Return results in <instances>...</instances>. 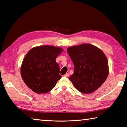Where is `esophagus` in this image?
I'll use <instances>...</instances> for the list:
<instances>
[{
  "label": "esophagus",
  "instance_id": "esophagus-1",
  "mask_svg": "<svg viewBox=\"0 0 127 127\" xmlns=\"http://www.w3.org/2000/svg\"><path fill=\"white\" fill-rule=\"evenodd\" d=\"M69 75H70V74H69V73H66L65 75H64V77H69Z\"/></svg>",
  "mask_w": 127,
  "mask_h": 127
}]
</instances>
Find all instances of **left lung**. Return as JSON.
<instances>
[{"label": "left lung", "instance_id": "8db88e82", "mask_svg": "<svg viewBox=\"0 0 127 127\" xmlns=\"http://www.w3.org/2000/svg\"><path fill=\"white\" fill-rule=\"evenodd\" d=\"M74 64L73 74L69 78L81 93L95 91L108 75V64L103 52L89 44L71 46L67 50Z\"/></svg>", "mask_w": 127, "mask_h": 127}]
</instances>
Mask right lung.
<instances>
[{
  "label": "right lung",
  "mask_w": 127,
  "mask_h": 127,
  "mask_svg": "<svg viewBox=\"0 0 127 127\" xmlns=\"http://www.w3.org/2000/svg\"><path fill=\"white\" fill-rule=\"evenodd\" d=\"M63 49L49 45L35 47L23 61L21 75L26 85L38 94L50 91L61 78L57 56Z\"/></svg>",
  "instance_id": "add662e5"
}]
</instances>
